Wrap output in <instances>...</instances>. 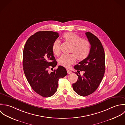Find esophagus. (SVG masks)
Returning <instances> with one entry per match:
<instances>
[{
    "label": "esophagus",
    "instance_id": "1",
    "mask_svg": "<svg viewBox=\"0 0 125 125\" xmlns=\"http://www.w3.org/2000/svg\"><path fill=\"white\" fill-rule=\"evenodd\" d=\"M67 73H68V74H71V73H72V71H70V70H68V69H67Z\"/></svg>",
    "mask_w": 125,
    "mask_h": 125
}]
</instances>
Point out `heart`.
Returning <instances> with one entry per match:
<instances>
[{
	"label": "heart",
	"mask_w": 125,
	"mask_h": 125,
	"mask_svg": "<svg viewBox=\"0 0 125 125\" xmlns=\"http://www.w3.org/2000/svg\"><path fill=\"white\" fill-rule=\"evenodd\" d=\"M63 38L66 42L72 45L70 52L73 54L61 55L58 60L59 65L69 68L74 63L76 59L78 61H81L87 57L90 51V44L88 41L81 39L79 35L71 32L65 33L63 35ZM60 47V41L56 40L52 46V52L54 54H59Z\"/></svg>",
	"instance_id": "obj_1"
}]
</instances>
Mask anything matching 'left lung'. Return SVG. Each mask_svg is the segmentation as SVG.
Returning <instances> with one entry per match:
<instances>
[{
    "label": "left lung",
    "instance_id": "obj_1",
    "mask_svg": "<svg viewBox=\"0 0 125 125\" xmlns=\"http://www.w3.org/2000/svg\"><path fill=\"white\" fill-rule=\"evenodd\" d=\"M85 35L91 45L90 52L85 59L74 66L75 70L84 73L81 76L76 72L78 80L73 84L75 92L83 97L92 94L98 88L105 68L104 50L100 40L90 32Z\"/></svg>",
    "mask_w": 125,
    "mask_h": 125
}]
</instances>
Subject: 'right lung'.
Here are the masks:
<instances>
[{
	"label": "right lung",
	"instance_id": "1",
	"mask_svg": "<svg viewBox=\"0 0 125 125\" xmlns=\"http://www.w3.org/2000/svg\"><path fill=\"white\" fill-rule=\"evenodd\" d=\"M57 32L39 31L26 42L23 50V65L26 79L33 90L43 97H50L56 91L58 80L67 75L66 69L59 66L53 56L52 46L58 38Z\"/></svg>",
	"mask_w": 125,
	"mask_h": 125
}]
</instances>
